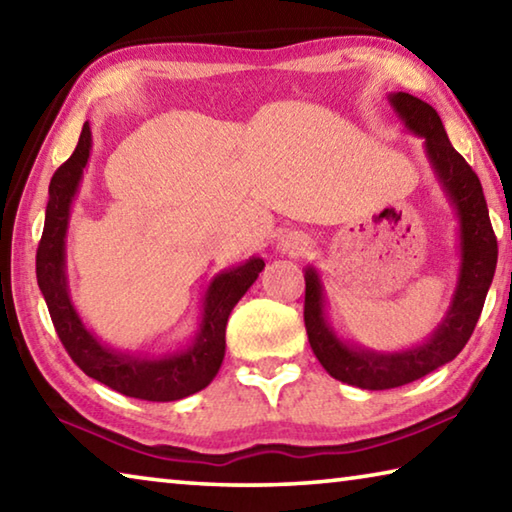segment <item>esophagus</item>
<instances>
[{
    "label": "esophagus",
    "instance_id": "34e87169",
    "mask_svg": "<svg viewBox=\"0 0 512 512\" xmlns=\"http://www.w3.org/2000/svg\"><path fill=\"white\" fill-rule=\"evenodd\" d=\"M307 246H309V239L305 235H298V232H289V235H284L280 239V244H277L282 255H291V257H298L305 253Z\"/></svg>",
    "mask_w": 512,
    "mask_h": 512
}]
</instances>
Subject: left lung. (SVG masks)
<instances>
[{
    "label": "left lung",
    "mask_w": 512,
    "mask_h": 512,
    "mask_svg": "<svg viewBox=\"0 0 512 512\" xmlns=\"http://www.w3.org/2000/svg\"><path fill=\"white\" fill-rule=\"evenodd\" d=\"M406 131L422 137L424 155L458 221V275L445 316L422 343L381 352L343 339L327 314V296L316 266L305 268V327L309 345L329 375L343 384L386 391L429 375L465 348L481 316L497 268V239L483 187L445 133L438 112L409 92L388 94Z\"/></svg>",
    "instance_id": "1"
}]
</instances>
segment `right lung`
I'll use <instances>...</instances> for the list:
<instances>
[{"instance_id":"obj_1","label":"right lung","mask_w":512,"mask_h":512,"mask_svg":"<svg viewBox=\"0 0 512 512\" xmlns=\"http://www.w3.org/2000/svg\"><path fill=\"white\" fill-rule=\"evenodd\" d=\"M92 151V131L85 121L69 160L58 167L49 183L45 230L36 255L38 287L45 296L58 339L85 375L101 381L112 391L146 402H176L210 384L225 357V325L230 311L253 287L264 271L262 257H248L239 266L223 268L207 284L201 300V320L196 334L176 350L149 354L117 350L103 343L85 325L69 293L67 277V228L72 205L79 194L83 171Z\"/></svg>"}]
</instances>
